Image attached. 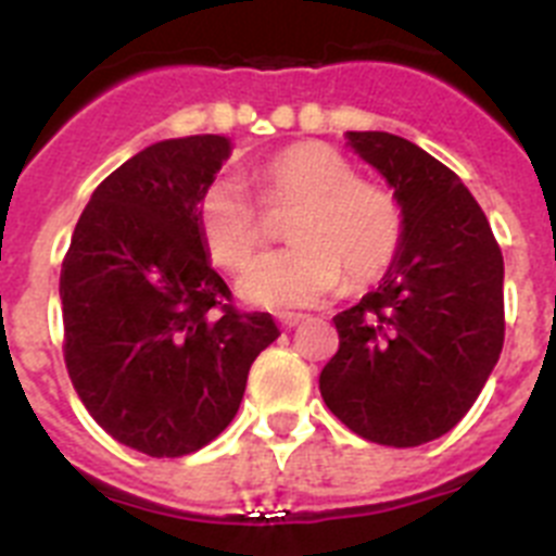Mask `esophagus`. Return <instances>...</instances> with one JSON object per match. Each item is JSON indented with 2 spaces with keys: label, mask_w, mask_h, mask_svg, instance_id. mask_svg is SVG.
I'll use <instances>...</instances> for the list:
<instances>
[{
  "label": "esophagus",
  "mask_w": 556,
  "mask_h": 556,
  "mask_svg": "<svg viewBox=\"0 0 556 556\" xmlns=\"http://www.w3.org/2000/svg\"><path fill=\"white\" fill-rule=\"evenodd\" d=\"M303 320H306V317H303V314H292V312H281V314H278V323H281L283 328L301 326Z\"/></svg>",
  "instance_id": "1"
}]
</instances>
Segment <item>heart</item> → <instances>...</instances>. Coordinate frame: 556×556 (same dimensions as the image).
Here are the masks:
<instances>
[{"mask_svg": "<svg viewBox=\"0 0 556 556\" xmlns=\"http://www.w3.org/2000/svg\"><path fill=\"white\" fill-rule=\"evenodd\" d=\"M267 211H294L287 239L294 248L264 255L239 281L248 303L298 308L323 301L345 283L365 289L381 281L404 244V214L390 191L358 180L356 166L320 141H301L275 152L255 172ZM198 225L211 262L248 267L267 242L262 208L233 180L203 191Z\"/></svg>", "mask_w": 556, "mask_h": 556, "instance_id": "b5f03b06", "label": "heart"}]
</instances>
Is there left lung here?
<instances>
[{
    "instance_id": "obj_1",
    "label": "left lung",
    "mask_w": 556,
    "mask_h": 556,
    "mask_svg": "<svg viewBox=\"0 0 556 556\" xmlns=\"http://www.w3.org/2000/svg\"><path fill=\"white\" fill-rule=\"evenodd\" d=\"M348 144L395 189L404 244L376 292L333 317L320 392L358 437L415 448L468 415L498 362L504 258L448 166L392 132L351 130Z\"/></svg>"
}]
</instances>
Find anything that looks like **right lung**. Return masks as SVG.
Listing matches in <instances>:
<instances>
[{
	"mask_svg": "<svg viewBox=\"0 0 556 556\" xmlns=\"http://www.w3.org/2000/svg\"><path fill=\"white\" fill-rule=\"evenodd\" d=\"M225 136L159 141L113 169L61 267L63 358L88 415L127 448L186 456L233 420L250 365L278 339L208 264L198 203Z\"/></svg>",
	"mask_w": 556,
	"mask_h": 556,
	"instance_id": "right-lung-1",
	"label": "right lung"
}]
</instances>
